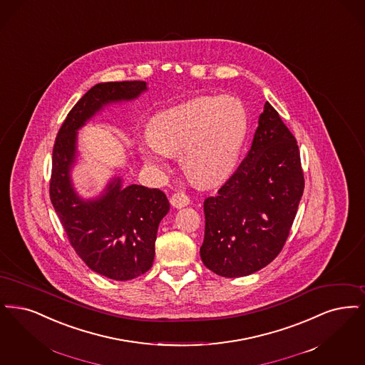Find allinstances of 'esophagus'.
<instances>
[{"instance_id": "esophagus-1", "label": "esophagus", "mask_w": 365, "mask_h": 365, "mask_svg": "<svg viewBox=\"0 0 365 365\" xmlns=\"http://www.w3.org/2000/svg\"><path fill=\"white\" fill-rule=\"evenodd\" d=\"M190 197L182 193V192H175L170 197V205L175 208H181V207L188 206L190 205Z\"/></svg>"}]
</instances>
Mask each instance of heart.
Returning <instances> with one entry per match:
<instances>
[{
	"label": "heart",
	"instance_id": "obj_1",
	"mask_svg": "<svg viewBox=\"0 0 365 365\" xmlns=\"http://www.w3.org/2000/svg\"><path fill=\"white\" fill-rule=\"evenodd\" d=\"M247 113L235 96H199L157 114L139 153L151 169L180 154L182 170L199 185L222 181L233 170L247 135Z\"/></svg>",
	"mask_w": 365,
	"mask_h": 365
}]
</instances>
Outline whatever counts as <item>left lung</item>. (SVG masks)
Here are the masks:
<instances>
[{
    "label": "left lung",
    "instance_id": "left-lung-1",
    "mask_svg": "<svg viewBox=\"0 0 365 365\" xmlns=\"http://www.w3.org/2000/svg\"><path fill=\"white\" fill-rule=\"evenodd\" d=\"M302 192L297 142L266 102L247 157L205 200L200 257L207 269L236 278L266 267L285 245Z\"/></svg>",
    "mask_w": 365,
    "mask_h": 365
}]
</instances>
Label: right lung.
Instances as JSON below:
<instances>
[{
	"instance_id": "1",
	"label": "right lung",
	"mask_w": 365,
	"mask_h": 365,
	"mask_svg": "<svg viewBox=\"0 0 365 365\" xmlns=\"http://www.w3.org/2000/svg\"><path fill=\"white\" fill-rule=\"evenodd\" d=\"M147 83L109 81L90 88L68 113L53 148L50 200L76 254L96 274L114 281L133 279L151 269L159 222L169 212L160 190L123 185L113 177L96 197H83L72 181L78 163V132L105 108L132 102Z\"/></svg>"
}]
</instances>
